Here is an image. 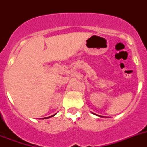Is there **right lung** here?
<instances>
[{"label": "right lung", "instance_id": "add662e5", "mask_svg": "<svg viewBox=\"0 0 147 147\" xmlns=\"http://www.w3.org/2000/svg\"><path fill=\"white\" fill-rule=\"evenodd\" d=\"M54 115H55V114H54ZM54 115H51V116H49V117H48V118H51V117H52V116H54ZM44 119H45V118H44Z\"/></svg>", "mask_w": 147, "mask_h": 147}]
</instances>
